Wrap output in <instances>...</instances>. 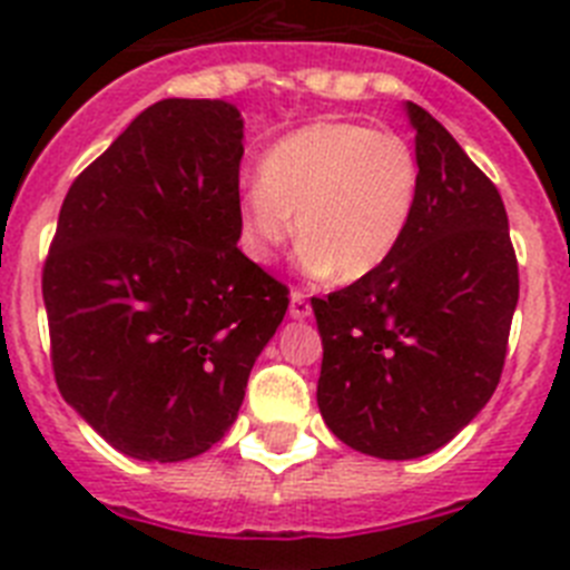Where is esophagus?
I'll use <instances>...</instances> for the list:
<instances>
[{
  "instance_id": "1",
  "label": "esophagus",
  "mask_w": 570,
  "mask_h": 570,
  "mask_svg": "<svg viewBox=\"0 0 570 570\" xmlns=\"http://www.w3.org/2000/svg\"><path fill=\"white\" fill-rule=\"evenodd\" d=\"M291 316H294V320H308L311 316L308 294H302V291H294V294H291Z\"/></svg>"
}]
</instances>
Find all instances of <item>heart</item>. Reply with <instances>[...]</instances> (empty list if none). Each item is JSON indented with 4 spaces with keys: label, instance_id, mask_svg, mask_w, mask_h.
<instances>
[{
    "label": "heart",
    "instance_id": "obj_1",
    "mask_svg": "<svg viewBox=\"0 0 570 570\" xmlns=\"http://www.w3.org/2000/svg\"><path fill=\"white\" fill-rule=\"evenodd\" d=\"M420 199V159L407 139L360 122L320 119L282 136L236 199V234L248 259L268 265L294 230L305 265L360 282L391 262Z\"/></svg>",
    "mask_w": 570,
    "mask_h": 570
}]
</instances>
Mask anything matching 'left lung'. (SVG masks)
Listing matches in <instances>:
<instances>
[{
    "label": "left lung",
    "mask_w": 570,
    "mask_h": 570,
    "mask_svg": "<svg viewBox=\"0 0 570 570\" xmlns=\"http://www.w3.org/2000/svg\"><path fill=\"white\" fill-rule=\"evenodd\" d=\"M405 114L420 159L405 239L374 276L311 299L322 420L380 460L434 454L480 414L520 299L500 190L425 108L405 102Z\"/></svg>",
    "instance_id": "1"
}]
</instances>
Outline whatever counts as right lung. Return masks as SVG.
Segmentation results:
<instances>
[{
  "label": "right lung",
  "mask_w": 570,
  "mask_h": 570,
  "mask_svg": "<svg viewBox=\"0 0 570 570\" xmlns=\"http://www.w3.org/2000/svg\"><path fill=\"white\" fill-rule=\"evenodd\" d=\"M245 122L163 99L70 185L42 274L59 394L105 442L183 462L228 434L288 288L236 248Z\"/></svg>",
  "instance_id": "1"
}]
</instances>
